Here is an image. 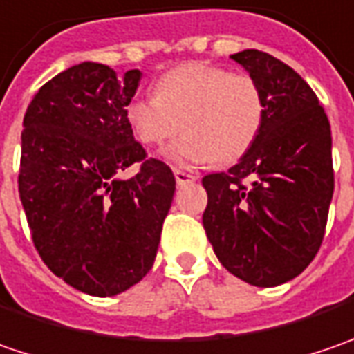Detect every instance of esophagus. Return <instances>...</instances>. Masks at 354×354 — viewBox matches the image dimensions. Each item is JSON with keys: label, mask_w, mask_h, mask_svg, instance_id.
<instances>
[{"label": "esophagus", "mask_w": 354, "mask_h": 354, "mask_svg": "<svg viewBox=\"0 0 354 354\" xmlns=\"http://www.w3.org/2000/svg\"><path fill=\"white\" fill-rule=\"evenodd\" d=\"M173 175H175L177 185H187V183L197 181V175H193V173H189V171H183V169H175Z\"/></svg>", "instance_id": "1"}]
</instances>
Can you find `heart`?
I'll list each match as a JSON object with an SVG mask.
<instances>
[{
  "instance_id": "1",
  "label": "heart",
  "mask_w": 354,
  "mask_h": 354,
  "mask_svg": "<svg viewBox=\"0 0 354 354\" xmlns=\"http://www.w3.org/2000/svg\"><path fill=\"white\" fill-rule=\"evenodd\" d=\"M153 91L155 97L129 101L125 117L137 139L147 145L167 141L183 125L187 133L161 153L169 163H235L253 147L263 127V93L245 73L183 63L155 81Z\"/></svg>"
}]
</instances>
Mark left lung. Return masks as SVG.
<instances>
[{
  "label": "left lung",
  "mask_w": 354,
  "mask_h": 354,
  "mask_svg": "<svg viewBox=\"0 0 354 354\" xmlns=\"http://www.w3.org/2000/svg\"><path fill=\"white\" fill-rule=\"evenodd\" d=\"M261 87L263 127L237 165L203 177V227L221 265L255 287L301 274L325 235L333 199V137L307 81L277 57L231 55Z\"/></svg>",
  "instance_id": "left-lung-1"
}]
</instances>
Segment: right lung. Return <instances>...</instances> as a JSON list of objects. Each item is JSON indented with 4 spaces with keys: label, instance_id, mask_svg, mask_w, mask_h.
<instances>
[{
    "label": "right lung",
    "instance_id": "right-lung-1",
    "mask_svg": "<svg viewBox=\"0 0 354 354\" xmlns=\"http://www.w3.org/2000/svg\"><path fill=\"white\" fill-rule=\"evenodd\" d=\"M141 81L83 62L35 93L21 131L19 197L35 249L67 285L113 297L149 273L175 177L145 159L125 107ZM137 162L129 180L120 173Z\"/></svg>",
    "mask_w": 354,
    "mask_h": 354
}]
</instances>
